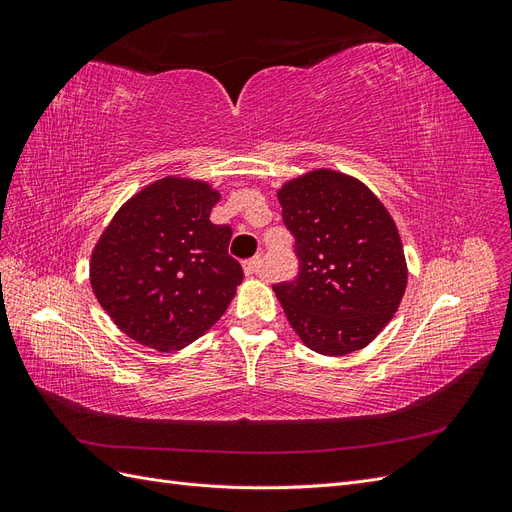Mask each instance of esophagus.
<instances>
[{
    "label": "esophagus",
    "instance_id": "obj_1",
    "mask_svg": "<svg viewBox=\"0 0 512 512\" xmlns=\"http://www.w3.org/2000/svg\"><path fill=\"white\" fill-rule=\"evenodd\" d=\"M260 269H262V258H260V256H256V258H252V260H247L245 265H243L245 275H258Z\"/></svg>",
    "mask_w": 512,
    "mask_h": 512
}]
</instances>
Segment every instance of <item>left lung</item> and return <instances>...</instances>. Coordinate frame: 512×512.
I'll use <instances>...</instances> for the list:
<instances>
[{
    "label": "left lung",
    "mask_w": 512,
    "mask_h": 512,
    "mask_svg": "<svg viewBox=\"0 0 512 512\" xmlns=\"http://www.w3.org/2000/svg\"><path fill=\"white\" fill-rule=\"evenodd\" d=\"M294 237L299 277L275 284L301 342L344 356L374 342L408 286L404 243L391 213L363 181L316 168L277 190Z\"/></svg>",
    "instance_id": "1"
}]
</instances>
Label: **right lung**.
I'll return each instance as SVG.
<instances>
[{"label": "right lung", "mask_w": 512, "mask_h": 512, "mask_svg": "<svg viewBox=\"0 0 512 512\" xmlns=\"http://www.w3.org/2000/svg\"><path fill=\"white\" fill-rule=\"evenodd\" d=\"M220 190L168 175L119 207L89 260L98 303L134 342L181 350L228 309L243 269L228 256L230 226L213 224Z\"/></svg>", "instance_id": "1"}]
</instances>
